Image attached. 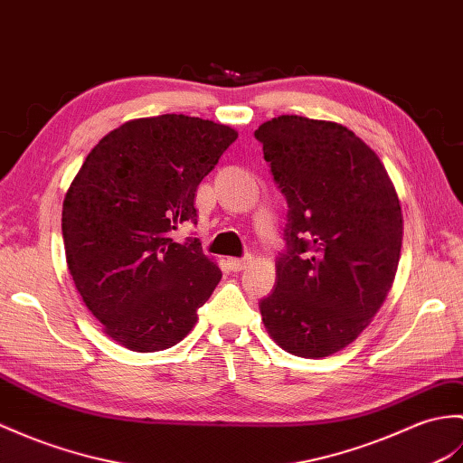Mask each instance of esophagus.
Returning <instances> with one entry per match:
<instances>
[{"label": "esophagus", "instance_id": "1", "mask_svg": "<svg viewBox=\"0 0 463 463\" xmlns=\"http://www.w3.org/2000/svg\"><path fill=\"white\" fill-rule=\"evenodd\" d=\"M250 262H252L250 254H246L242 258H229V268L234 272H241V270H246V268L250 266Z\"/></svg>", "mask_w": 463, "mask_h": 463}]
</instances>
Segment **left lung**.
I'll use <instances>...</instances> for the list:
<instances>
[{
	"instance_id": "8db88e82",
	"label": "left lung",
	"mask_w": 463,
	"mask_h": 463,
	"mask_svg": "<svg viewBox=\"0 0 463 463\" xmlns=\"http://www.w3.org/2000/svg\"><path fill=\"white\" fill-rule=\"evenodd\" d=\"M288 203L262 321L288 353L319 359L369 326L392 286L402 213L377 154L345 126L278 116L254 132Z\"/></svg>"
}]
</instances>
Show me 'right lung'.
Masks as SVG:
<instances>
[{
    "label": "right lung",
    "instance_id": "1",
    "mask_svg": "<svg viewBox=\"0 0 463 463\" xmlns=\"http://www.w3.org/2000/svg\"><path fill=\"white\" fill-rule=\"evenodd\" d=\"M239 137L183 114L126 122L86 156L62 203L69 272L86 307L130 351L174 347L221 280L201 242L195 191Z\"/></svg>",
    "mask_w": 463,
    "mask_h": 463
}]
</instances>
